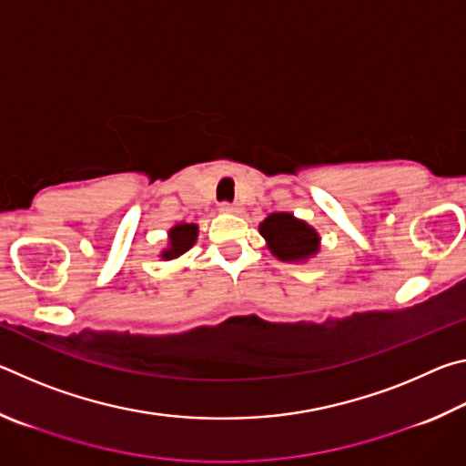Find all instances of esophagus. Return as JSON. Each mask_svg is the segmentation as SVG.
Returning a JSON list of instances; mask_svg holds the SVG:
<instances>
[{
    "instance_id": "1",
    "label": "esophagus",
    "mask_w": 466,
    "mask_h": 466,
    "mask_svg": "<svg viewBox=\"0 0 466 466\" xmlns=\"http://www.w3.org/2000/svg\"><path fill=\"white\" fill-rule=\"evenodd\" d=\"M219 211H224V214H238L240 205H238V203L224 201V203H219Z\"/></svg>"
}]
</instances>
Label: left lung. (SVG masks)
I'll list each match as a JSON object with an SVG mask.
<instances>
[{
    "label": "left lung",
    "instance_id": "8db88e82",
    "mask_svg": "<svg viewBox=\"0 0 466 466\" xmlns=\"http://www.w3.org/2000/svg\"><path fill=\"white\" fill-rule=\"evenodd\" d=\"M258 230L279 261H302L319 250V234L291 214H271Z\"/></svg>",
    "mask_w": 466,
    "mask_h": 466
}]
</instances>
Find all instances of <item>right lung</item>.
Listing matches in <instances>:
<instances>
[{
	"mask_svg": "<svg viewBox=\"0 0 466 466\" xmlns=\"http://www.w3.org/2000/svg\"><path fill=\"white\" fill-rule=\"evenodd\" d=\"M197 240V226L195 224H178L170 230V248L164 250V258H175L183 255L185 250L193 247Z\"/></svg>",
	"mask_w": 466,
	"mask_h": 466,
	"instance_id": "1",
	"label": "right lung"
}]
</instances>
